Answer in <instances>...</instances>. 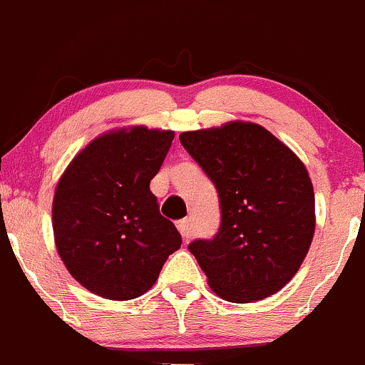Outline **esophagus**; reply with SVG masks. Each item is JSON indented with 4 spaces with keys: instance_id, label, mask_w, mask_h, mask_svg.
<instances>
[{
    "instance_id": "34e87169",
    "label": "esophagus",
    "mask_w": 365,
    "mask_h": 365,
    "mask_svg": "<svg viewBox=\"0 0 365 365\" xmlns=\"http://www.w3.org/2000/svg\"><path fill=\"white\" fill-rule=\"evenodd\" d=\"M178 231L182 232L183 237H190V236H192V227H190V220H189V218H183V220L178 222Z\"/></svg>"
}]
</instances>
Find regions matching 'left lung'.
<instances>
[{
    "label": "left lung",
    "instance_id": "left-lung-1",
    "mask_svg": "<svg viewBox=\"0 0 365 365\" xmlns=\"http://www.w3.org/2000/svg\"><path fill=\"white\" fill-rule=\"evenodd\" d=\"M180 143L220 197L218 234L189 245L210 289L229 302L260 301L282 290L314 236V192L304 163L253 122L182 133Z\"/></svg>",
    "mask_w": 365,
    "mask_h": 365
}]
</instances>
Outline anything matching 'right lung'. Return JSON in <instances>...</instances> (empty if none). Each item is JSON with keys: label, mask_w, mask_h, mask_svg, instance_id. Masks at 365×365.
Segmentation results:
<instances>
[{"label": "right lung", "mask_w": 365, "mask_h": 365, "mask_svg": "<svg viewBox=\"0 0 365 365\" xmlns=\"http://www.w3.org/2000/svg\"><path fill=\"white\" fill-rule=\"evenodd\" d=\"M173 138L170 129L147 125L112 129L76 153L57 182V253L68 273L99 297L129 301L143 295L182 245L150 192Z\"/></svg>", "instance_id": "add662e5"}]
</instances>
